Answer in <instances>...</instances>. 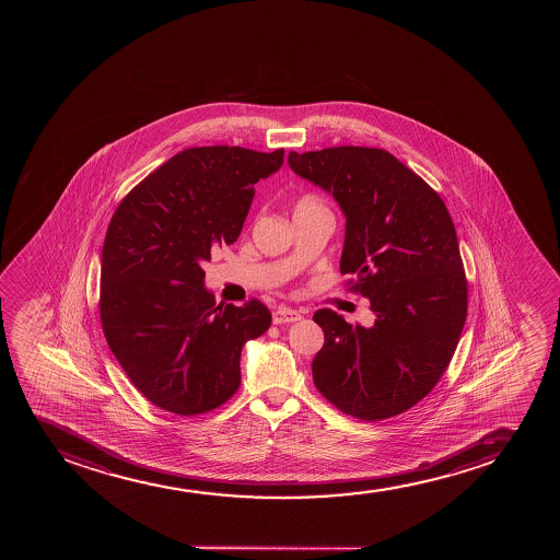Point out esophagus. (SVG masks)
<instances>
[{"mask_svg": "<svg viewBox=\"0 0 560 560\" xmlns=\"http://www.w3.org/2000/svg\"><path fill=\"white\" fill-rule=\"evenodd\" d=\"M301 317H303L301 312L285 308V306H282V308H277L275 312H272V323H275V325H282V323H295L299 322Z\"/></svg>", "mask_w": 560, "mask_h": 560, "instance_id": "1", "label": "esophagus"}]
</instances>
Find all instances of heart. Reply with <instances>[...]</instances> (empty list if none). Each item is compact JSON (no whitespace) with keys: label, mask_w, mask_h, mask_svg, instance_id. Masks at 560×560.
Returning <instances> with one entry per match:
<instances>
[{"label":"heart","mask_w":560,"mask_h":560,"mask_svg":"<svg viewBox=\"0 0 560 560\" xmlns=\"http://www.w3.org/2000/svg\"><path fill=\"white\" fill-rule=\"evenodd\" d=\"M322 206V201L314 198V196H303L301 200L296 201L295 211L299 209H312V207Z\"/></svg>","instance_id":"heart-1"}]
</instances>
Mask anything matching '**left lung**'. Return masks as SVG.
Masks as SVG:
<instances>
[{
	"mask_svg": "<svg viewBox=\"0 0 560 560\" xmlns=\"http://www.w3.org/2000/svg\"><path fill=\"white\" fill-rule=\"evenodd\" d=\"M288 162L341 207V275L375 315L366 328L332 310L315 312L325 335L312 362L315 386L360 420L406 412L446 372L467 319V278L451 212L385 149L291 151Z\"/></svg>",
	"mask_w": 560,
	"mask_h": 560,
	"instance_id": "8db88e82",
	"label": "left lung"
}]
</instances>
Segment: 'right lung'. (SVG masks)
<instances>
[{"label":"right lung","mask_w":560,"mask_h":560,"mask_svg":"<svg viewBox=\"0 0 560 560\" xmlns=\"http://www.w3.org/2000/svg\"><path fill=\"white\" fill-rule=\"evenodd\" d=\"M283 164V149L259 153L185 149L136 185L104 238L101 323L132 385L164 411L194 417L237 393L241 351L270 327L252 299L217 306L203 264L233 245L256 183Z\"/></svg>","instance_id":"1"}]
</instances>
